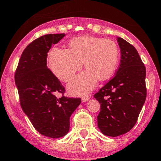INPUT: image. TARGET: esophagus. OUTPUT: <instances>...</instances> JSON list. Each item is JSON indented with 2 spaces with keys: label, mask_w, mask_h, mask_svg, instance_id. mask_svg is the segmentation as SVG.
Wrapping results in <instances>:
<instances>
[{
  "label": "esophagus",
  "mask_w": 161,
  "mask_h": 161,
  "mask_svg": "<svg viewBox=\"0 0 161 161\" xmlns=\"http://www.w3.org/2000/svg\"><path fill=\"white\" fill-rule=\"evenodd\" d=\"M89 99H90V96H83V97L82 98V101L83 103H85V102H86V101L89 100Z\"/></svg>",
  "instance_id": "esophagus-1"
}]
</instances>
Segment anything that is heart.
Segmentation results:
<instances>
[{
	"instance_id": "1",
	"label": "heart",
	"mask_w": 161,
	"mask_h": 161,
	"mask_svg": "<svg viewBox=\"0 0 161 161\" xmlns=\"http://www.w3.org/2000/svg\"><path fill=\"white\" fill-rule=\"evenodd\" d=\"M69 49L54 48L48 55L52 72L62 82L70 81L82 65L86 71L77 75L68 86L73 95H82L96 87L98 79L106 80L114 73L119 61V49L116 42L94 36L75 38Z\"/></svg>"
}]
</instances>
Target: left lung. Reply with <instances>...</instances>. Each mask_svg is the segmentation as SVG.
<instances>
[{"instance_id": "obj_1", "label": "left lung", "mask_w": 161, "mask_h": 161, "mask_svg": "<svg viewBox=\"0 0 161 161\" xmlns=\"http://www.w3.org/2000/svg\"><path fill=\"white\" fill-rule=\"evenodd\" d=\"M120 64L114 77L94 95L100 103L98 127L104 135L118 136L136 124L147 97L146 68L134 46L121 38Z\"/></svg>"}]
</instances>
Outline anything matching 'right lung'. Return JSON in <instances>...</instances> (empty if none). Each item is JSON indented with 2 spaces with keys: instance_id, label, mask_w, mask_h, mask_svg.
<instances>
[{
  "instance_id": "right-lung-1",
  "label": "right lung",
  "mask_w": 161,
  "mask_h": 161,
  "mask_svg": "<svg viewBox=\"0 0 161 161\" xmlns=\"http://www.w3.org/2000/svg\"><path fill=\"white\" fill-rule=\"evenodd\" d=\"M64 36L49 34L31 42L21 54L14 75L24 113L38 133L51 138L67 134L71 115L81 103L80 98L64 96L65 87L47 67L48 51Z\"/></svg>"
}]
</instances>
